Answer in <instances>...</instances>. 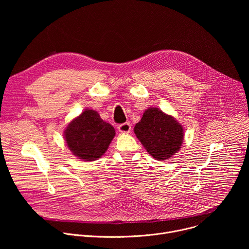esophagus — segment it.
I'll return each instance as SVG.
<instances>
[{"label":"esophagus","instance_id":"esophagus-1","mask_svg":"<svg viewBox=\"0 0 249 249\" xmlns=\"http://www.w3.org/2000/svg\"><path fill=\"white\" fill-rule=\"evenodd\" d=\"M118 131L120 132V133H130V131H131V124L130 123H128V122H126V123H123V124H120L119 126H118Z\"/></svg>","mask_w":249,"mask_h":249}]
</instances>
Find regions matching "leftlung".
I'll use <instances>...</instances> for the list:
<instances>
[{"label":"left lung","instance_id":"obj_1","mask_svg":"<svg viewBox=\"0 0 249 249\" xmlns=\"http://www.w3.org/2000/svg\"><path fill=\"white\" fill-rule=\"evenodd\" d=\"M134 133L147 152L159 160H166L178 152L184 136L182 125L157 107L145 110Z\"/></svg>","mask_w":249,"mask_h":249}]
</instances>
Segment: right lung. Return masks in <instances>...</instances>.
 <instances>
[{
	"instance_id": "obj_1",
	"label": "right lung",
	"mask_w": 249,
	"mask_h": 249,
	"mask_svg": "<svg viewBox=\"0 0 249 249\" xmlns=\"http://www.w3.org/2000/svg\"><path fill=\"white\" fill-rule=\"evenodd\" d=\"M115 129L92 109H86L69 123L64 138L69 150L86 161L95 160L107 151Z\"/></svg>"
}]
</instances>
